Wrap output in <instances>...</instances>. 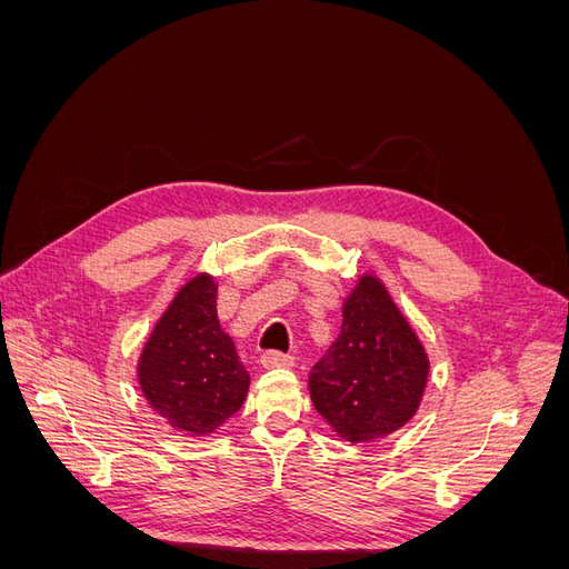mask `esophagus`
<instances>
[{
	"mask_svg": "<svg viewBox=\"0 0 569 569\" xmlns=\"http://www.w3.org/2000/svg\"><path fill=\"white\" fill-rule=\"evenodd\" d=\"M263 368H291L295 366V356L282 353V351H266L261 356Z\"/></svg>",
	"mask_w": 569,
	"mask_h": 569,
	"instance_id": "esophagus-1",
	"label": "esophagus"
}]
</instances>
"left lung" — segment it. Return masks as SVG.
I'll use <instances>...</instances> for the list:
<instances>
[{"label": "left lung", "instance_id": "obj_1", "mask_svg": "<svg viewBox=\"0 0 569 569\" xmlns=\"http://www.w3.org/2000/svg\"><path fill=\"white\" fill-rule=\"evenodd\" d=\"M429 358L375 274H360L343 301L341 332L308 375L320 416L351 443L382 439L416 416Z\"/></svg>", "mask_w": 569, "mask_h": 569}]
</instances>
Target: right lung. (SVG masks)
<instances>
[{
	"label": "right lung",
	"mask_w": 569,
	"mask_h": 569,
	"mask_svg": "<svg viewBox=\"0 0 569 569\" xmlns=\"http://www.w3.org/2000/svg\"><path fill=\"white\" fill-rule=\"evenodd\" d=\"M218 284L209 272L184 282L153 327L137 363L149 406L192 437L213 435L242 408L249 372L218 320Z\"/></svg>",
	"instance_id": "obj_1"
}]
</instances>
